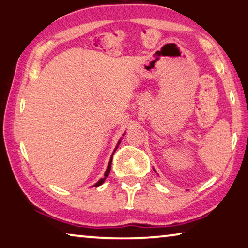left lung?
Listing matches in <instances>:
<instances>
[{
  "mask_svg": "<svg viewBox=\"0 0 248 248\" xmlns=\"http://www.w3.org/2000/svg\"><path fill=\"white\" fill-rule=\"evenodd\" d=\"M154 171H155V170H154Z\"/></svg>",
  "mask_w": 248,
  "mask_h": 248,
  "instance_id": "8db88e82",
  "label": "left lung"
}]
</instances>
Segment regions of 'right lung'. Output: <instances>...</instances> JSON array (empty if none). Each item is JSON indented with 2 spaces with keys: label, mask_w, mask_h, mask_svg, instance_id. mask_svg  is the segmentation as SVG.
Masks as SVG:
<instances>
[{
  "label": "right lung",
  "mask_w": 248,
  "mask_h": 248,
  "mask_svg": "<svg viewBox=\"0 0 248 248\" xmlns=\"http://www.w3.org/2000/svg\"><path fill=\"white\" fill-rule=\"evenodd\" d=\"M120 141H121V140H119V141H118V145H117V147H115V150H117V148H118V146H119V144H120ZM115 150L113 151V153H112V156H111V158H110V162H108V169H107V171H105V173H104V177H103V178H101V179H100V180H98V181H97V183L94 185V187H98V186H101V185H102V184H103V183H104V181H105V179H107V177L108 176V173H110V170H111V163H112V157H113V154H114V152H115Z\"/></svg>",
  "instance_id": "1"
}]
</instances>
